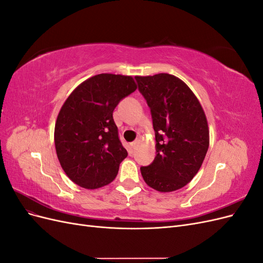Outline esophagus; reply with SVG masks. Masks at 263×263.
<instances>
[{
	"label": "esophagus",
	"mask_w": 263,
	"mask_h": 263,
	"mask_svg": "<svg viewBox=\"0 0 263 263\" xmlns=\"http://www.w3.org/2000/svg\"><path fill=\"white\" fill-rule=\"evenodd\" d=\"M138 145V140H135V141H133L132 144L129 145V153H134V150H135V148H136V146Z\"/></svg>",
	"instance_id": "1"
}]
</instances>
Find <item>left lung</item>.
Returning a JSON list of instances; mask_svg holds the SVG:
<instances>
[{
	"instance_id": "1",
	"label": "left lung",
	"mask_w": 263,
	"mask_h": 263,
	"mask_svg": "<svg viewBox=\"0 0 263 263\" xmlns=\"http://www.w3.org/2000/svg\"><path fill=\"white\" fill-rule=\"evenodd\" d=\"M150 108L156 135L155 160L141 166L147 184L159 192L186 185L200 170L210 145L204 110L179 78L159 73L135 77Z\"/></svg>"
}]
</instances>
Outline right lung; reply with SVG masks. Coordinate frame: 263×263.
I'll use <instances>...</instances> for the list:
<instances>
[{
	"label": "right lung",
	"mask_w": 263,
	"mask_h": 263,
	"mask_svg": "<svg viewBox=\"0 0 263 263\" xmlns=\"http://www.w3.org/2000/svg\"><path fill=\"white\" fill-rule=\"evenodd\" d=\"M137 85L128 76L102 73L82 82L62 105L54 126V146L67 176L84 189L112 182L127 150L113 112Z\"/></svg>",
	"instance_id": "obj_1"
}]
</instances>
